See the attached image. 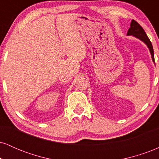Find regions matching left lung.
Segmentation results:
<instances>
[{"instance_id":"left-lung-1","label":"left lung","mask_w":159,"mask_h":159,"mask_svg":"<svg viewBox=\"0 0 159 159\" xmlns=\"http://www.w3.org/2000/svg\"><path fill=\"white\" fill-rule=\"evenodd\" d=\"M127 36H132L134 37L137 38V39H140V41L143 42L144 44L147 45V48H149L152 62L155 63L154 51H153L152 43H151L148 36H147V34L144 31L143 29L142 28V27L136 21H134V20L132 19V21H131L130 27H129V30L127 32Z\"/></svg>"}]
</instances>
